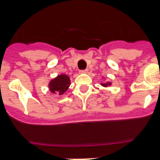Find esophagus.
Wrapping results in <instances>:
<instances>
[{
	"mask_svg": "<svg viewBox=\"0 0 160 160\" xmlns=\"http://www.w3.org/2000/svg\"><path fill=\"white\" fill-rule=\"evenodd\" d=\"M88 70H87V69H85V70H81L80 71V72H81V73H86V72H88Z\"/></svg>",
	"mask_w": 160,
	"mask_h": 160,
	"instance_id": "obj_1",
	"label": "esophagus"
}]
</instances>
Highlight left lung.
<instances>
[{
    "label": "left lung",
    "instance_id": "obj_1",
    "mask_svg": "<svg viewBox=\"0 0 160 160\" xmlns=\"http://www.w3.org/2000/svg\"><path fill=\"white\" fill-rule=\"evenodd\" d=\"M109 84H110V83H109ZM103 85H104V86H107L108 84H103Z\"/></svg>",
    "mask_w": 160,
    "mask_h": 160
}]
</instances>
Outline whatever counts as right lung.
I'll return each mask as SVG.
<instances>
[{"label": "right lung", "mask_w": 160, "mask_h": 160, "mask_svg": "<svg viewBox=\"0 0 160 160\" xmlns=\"http://www.w3.org/2000/svg\"><path fill=\"white\" fill-rule=\"evenodd\" d=\"M70 80L68 76L60 75L58 76L56 78L52 80L49 83L50 90L52 93H58L59 94H62L68 89L70 86Z\"/></svg>", "instance_id": "add662e5"}]
</instances>
